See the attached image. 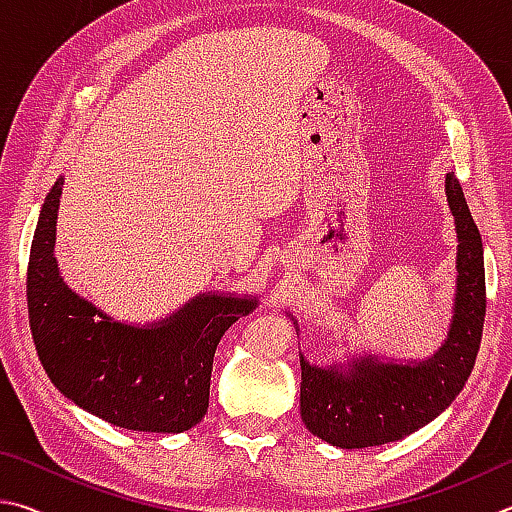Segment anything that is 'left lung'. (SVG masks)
Here are the masks:
<instances>
[{
  "label": "left lung",
  "mask_w": 512,
  "mask_h": 512,
  "mask_svg": "<svg viewBox=\"0 0 512 512\" xmlns=\"http://www.w3.org/2000/svg\"><path fill=\"white\" fill-rule=\"evenodd\" d=\"M445 195L456 229V292L452 324L441 348L425 360L348 355L344 364H310L301 357V418L312 436L342 450L400 441L452 405L477 360L486 317L481 233L454 173ZM290 315V312H288ZM294 321L299 335V324Z\"/></svg>",
  "instance_id": "8db88e82"
}]
</instances>
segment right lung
<instances>
[{
  "label": "right lung",
  "instance_id": "right-lung-1",
  "mask_svg": "<svg viewBox=\"0 0 512 512\" xmlns=\"http://www.w3.org/2000/svg\"><path fill=\"white\" fill-rule=\"evenodd\" d=\"M62 184L58 177L44 197L26 272L29 324L44 371L62 396L105 423L186 432L209 407L215 348L233 321L258 308V297L202 292L146 326L110 317L69 288L53 256Z\"/></svg>",
  "mask_w": 512,
  "mask_h": 512
}]
</instances>
